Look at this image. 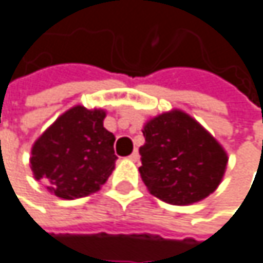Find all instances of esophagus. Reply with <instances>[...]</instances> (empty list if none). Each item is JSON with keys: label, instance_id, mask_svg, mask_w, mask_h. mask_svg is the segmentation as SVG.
Listing matches in <instances>:
<instances>
[{"label": "esophagus", "instance_id": "esophagus-1", "mask_svg": "<svg viewBox=\"0 0 263 263\" xmlns=\"http://www.w3.org/2000/svg\"><path fill=\"white\" fill-rule=\"evenodd\" d=\"M138 157H140V155H138V151H134L131 155H129V160H132V161H137V160H138Z\"/></svg>", "mask_w": 263, "mask_h": 263}]
</instances>
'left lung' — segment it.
Listing matches in <instances>:
<instances>
[{"label":"left lung","mask_w":263,"mask_h":263,"mask_svg":"<svg viewBox=\"0 0 263 263\" xmlns=\"http://www.w3.org/2000/svg\"><path fill=\"white\" fill-rule=\"evenodd\" d=\"M140 147V174L149 192L164 202L187 205L215 192L226 167L222 146L181 111L149 120Z\"/></svg>","instance_id":"left-lung-1"}]
</instances>
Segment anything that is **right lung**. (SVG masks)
Wrapping results in <instances>:
<instances>
[{
    "instance_id": "obj_1",
    "label": "right lung",
    "mask_w": 263,
    "mask_h": 263,
    "mask_svg": "<svg viewBox=\"0 0 263 263\" xmlns=\"http://www.w3.org/2000/svg\"><path fill=\"white\" fill-rule=\"evenodd\" d=\"M105 111L74 106L44 132L31 149L36 180L59 198L86 196L106 183L117 160L116 137L103 128Z\"/></svg>"
}]
</instances>
